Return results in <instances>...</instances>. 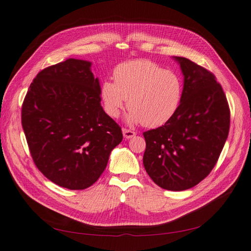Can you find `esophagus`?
<instances>
[{
    "label": "esophagus",
    "mask_w": 251,
    "mask_h": 251,
    "mask_svg": "<svg viewBox=\"0 0 251 251\" xmlns=\"http://www.w3.org/2000/svg\"><path fill=\"white\" fill-rule=\"evenodd\" d=\"M123 135H124V138L125 139H130L132 137H135L137 133L133 131V130H130V129H126V128H123Z\"/></svg>",
    "instance_id": "34e87169"
}]
</instances>
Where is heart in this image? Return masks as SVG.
I'll use <instances>...</instances> for the list:
<instances>
[{"label": "heart", "instance_id": "1", "mask_svg": "<svg viewBox=\"0 0 251 251\" xmlns=\"http://www.w3.org/2000/svg\"><path fill=\"white\" fill-rule=\"evenodd\" d=\"M113 75L114 82L104 80L100 89L104 110L111 118H119L128 99V121L154 128L170 121L182 102L183 82L179 75L152 61L122 63Z\"/></svg>", "mask_w": 251, "mask_h": 251}]
</instances>
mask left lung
<instances>
[{
	"instance_id": "obj_1",
	"label": "left lung",
	"mask_w": 251,
	"mask_h": 251,
	"mask_svg": "<svg viewBox=\"0 0 251 251\" xmlns=\"http://www.w3.org/2000/svg\"><path fill=\"white\" fill-rule=\"evenodd\" d=\"M184 75L182 102L173 118L143 132V165L159 187L180 191L204 179L216 165L230 128V108L214 74L174 57Z\"/></svg>"
}]
</instances>
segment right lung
I'll use <instances>...</instances> for the list:
<instances>
[{"label": "right lung", "instance_id": "add662e5", "mask_svg": "<svg viewBox=\"0 0 251 251\" xmlns=\"http://www.w3.org/2000/svg\"><path fill=\"white\" fill-rule=\"evenodd\" d=\"M91 63L68 59L40 71L28 87L21 123L35 166L64 188L90 187L123 140L103 111Z\"/></svg>", "mask_w": 251, "mask_h": 251}]
</instances>
